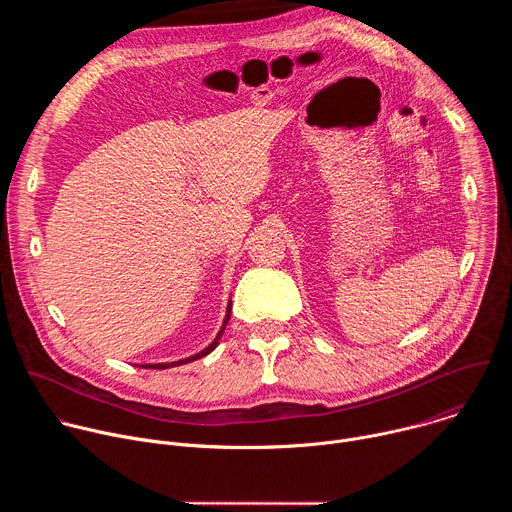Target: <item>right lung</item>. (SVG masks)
<instances>
[{"label":"right lung","instance_id":"add662e5","mask_svg":"<svg viewBox=\"0 0 512 512\" xmlns=\"http://www.w3.org/2000/svg\"><path fill=\"white\" fill-rule=\"evenodd\" d=\"M229 318H231V306L227 308V318H225V324H223V328H221V332L216 334V338L202 350V352H198V354H194V356H188V358H184V360H178V362H168V364H143V369H170V367H178V364H186V362H192V360H196V358H202V356H206L208 352H212L214 348H216V344H218V338L223 336V332H225V326H227V322H229Z\"/></svg>","mask_w":512,"mask_h":512}]
</instances>
